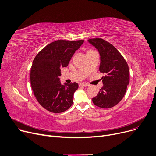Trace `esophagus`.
<instances>
[{"label":"esophagus","instance_id":"esophagus-1","mask_svg":"<svg viewBox=\"0 0 156 156\" xmlns=\"http://www.w3.org/2000/svg\"><path fill=\"white\" fill-rule=\"evenodd\" d=\"M88 86V84L87 83H81L79 84V87H87Z\"/></svg>","mask_w":156,"mask_h":156}]
</instances>
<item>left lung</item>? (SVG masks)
<instances>
[{
  "label": "left lung",
  "instance_id": "1",
  "mask_svg": "<svg viewBox=\"0 0 156 156\" xmlns=\"http://www.w3.org/2000/svg\"><path fill=\"white\" fill-rule=\"evenodd\" d=\"M88 42L99 51V71L105 74L102 78L104 85L92 101L101 108H112L122 100L126 93L129 82L128 64L120 52L107 41L95 38L88 40Z\"/></svg>",
  "mask_w": 156,
  "mask_h": 156
}]
</instances>
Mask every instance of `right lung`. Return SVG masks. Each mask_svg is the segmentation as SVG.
<instances>
[{"label":"right lung","instance_id":"right-lung-1","mask_svg":"<svg viewBox=\"0 0 156 156\" xmlns=\"http://www.w3.org/2000/svg\"><path fill=\"white\" fill-rule=\"evenodd\" d=\"M83 42V40L55 41L41 50L33 61L31 88L39 104L47 111L60 113L71 106L78 84L74 82L62 85L59 76L61 75V68L67 66Z\"/></svg>","mask_w":156,"mask_h":156}]
</instances>
